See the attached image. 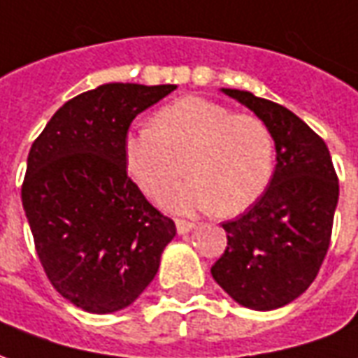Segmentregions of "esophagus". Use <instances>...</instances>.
<instances>
[{"instance_id": "34e87169", "label": "esophagus", "mask_w": 358, "mask_h": 358, "mask_svg": "<svg viewBox=\"0 0 358 358\" xmlns=\"http://www.w3.org/2000/svg\"><path fill=\"white\" fill-rule=\"evenodd\" d=\"M194 229V224L187 221H182V219H178L176 221V231H178V234H186V232H189Z\"/></svg>"}]
</instances>
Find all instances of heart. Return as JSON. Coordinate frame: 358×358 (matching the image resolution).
Masks as SVG:
<instances>
[{"instance_id": "1", "label": "heart", "mask_w": 358, "mask_h": 358, "mask_svg": "<svg viewBox=\"0 0 358 358\" xmlns=\"http://www.w3.org/2000/svg\"><path fill=\"white\" fill-rule=\"evenodd\" d=\"M192 176L169 199L172 209H213L238 215L264 196L273 178L271 131L256 116L234 114L203 96H184L162 106L151 127L129 134L124 164L151 199H161L182 174Z\"/></svg>"}]
</instances>
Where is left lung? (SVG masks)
<instances>
[{
  "instance_id": "8db88e82",
  "label": "left lung",
  "mask_w": 358,
  "mask_h": 358,
  "mask_svg": "<svg viewBox=\"0 0 358 358\" xmlns=\"http://www.w3.org/2000/svg\"><path fill=\"white\" fill-rule=\"evenodd\" d=\"M222 92L266 124L277 164L264 196L222 222L227 250L211 275L246 308H281L308 289L327 254L339 199L336 169L324 139L291 110L248 91Z\"/></svg>"
}]
</instances>
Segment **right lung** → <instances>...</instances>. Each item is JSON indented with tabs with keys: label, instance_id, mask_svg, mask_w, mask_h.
<instances>
[{
	"label": "right lung",
	"instance_id": "right-lung-1",
	"mask_svg": "<svg viewBox=\"0 0 358 358\" xmlns=\"http://www.w3.org/2000/svg\"><path fill=\"white\" fill-rule=\"evenodd\" d=\"M174 89L101 85L67 101L32 143L21 199L36 254L54 289L85 312L129 306L176 236L124 164L134 118Z\"/></svg>",
	"mask_w": 358,
	"mask_h": 358
}]
</instances>
